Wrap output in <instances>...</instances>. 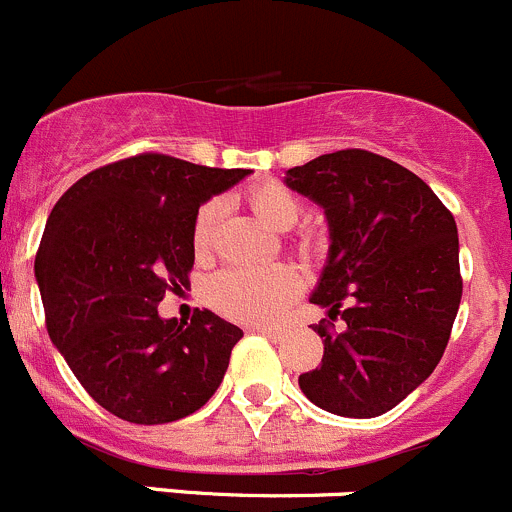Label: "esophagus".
Wrapping results in <instances>:
<instances>
[{"label": "esophagus", "mask_w": 512, "mask_h": 512, "mask_svg": "<svg viewBox=\"0 0 512 512\" xmlns=\"http://www.w3.org/2000/svg\"><path fill=\"white\" fill-rule=\"evenodd\" d=\"M252 332H262V335L272 337V340H280V337H282L280 327H272V325H255V327H252Z\"/></svg>", "instance_id": "1"}]
</instances>
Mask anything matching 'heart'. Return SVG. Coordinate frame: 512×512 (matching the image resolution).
<instances>
[{"label": "heart", "mask_w": 512, "mask_h": 512, "mask_svg": "<svg viewBox=\"0 0 512 512\" xmlns=\"http://www.w3.org/2000/svg\"><path fill=\"white\" fill-rule=\"evenodd\" d=\"M247 205L252 207L262 222L275 230H290L302 215V202L290 187L282 182L267 180L257 182L245 192ZM220 200H210L197 210L192 220V252L197 260L210 257L215 247L217 227L222 220ZM315 242L305 240L302 250L310 252ZM300 290V275L290 265H265V267H225L202 287L205 302L220 315L232 317L237 322H267L280 315L287 302Z\"/></svg>", "instance_id": "1"}]
</instances>
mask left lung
<instances>
[{"label":"left lung","mask_w":512,"mask_h":512,"mask_svg":"<svg viewBox=\"0 0 512 512\" xmlns=\"http://www.w3.org/2000/svg\"><path fill=\"white\" fill-rule=\"evenodd\" d=\"M285 182L325 210L332 240L310 297L327 307L312 325L325 355L300 390L327 413L377 418L428 380L448 347L463 297L455 217L418 175L367 150L322 155Z\"/></svg>","instance_id":"left-lung-1"}]
</instances>
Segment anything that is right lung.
Listing matches in <instances>:
<instances>
[{
	"label": "right lung",
	"mask_w": 512,
	"mask_h": 512,
	"mask_svg": "<svg viewBox=\"0 0 512 512\" xmlns=\"http://www.w3.org/2000/svg\"><path fill=\"white\" fill-rule=\"evenodd\" d=\"M247 170L142 152L74 182L34 257L44 322L82 388L137 425L175 423L220 388L242 330L210 310L162 320L165 292L190 282L192 220Z\"/></svg>",
	"instance_id": "right-lung-1"
}]
</instances>
